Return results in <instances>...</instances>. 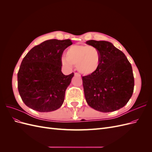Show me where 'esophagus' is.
<instances>
[{
    "instance_id": "1",
    "label": "esophagus",
    "mask_w": 152,
    "mask_h": 152,
    "mask_svg": "<svg viewBox=\"0 0 152 152\" xmlns=\"http://www.w3.org/2000/svg\"><path fill=\"white\" fill-rule=\"evenodd\" d=\"M74 75L75 76H77V77H80V74H79V73H74Z\"/></svg>"
}]
</instances>
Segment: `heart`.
I'll return each mask as SVG.
<instances>
[{
  "mask_svg": "<svg viewBox=\"0 0 152 152\" xmlns=\"http://www.w3.org/2000/svg\"><path fill=\"white\" fill-rule=\"evenodd\" d=\"M62 64L68 68L76 65L77 70L82 74L89 75L97 72L101 63L99 50L89 45L75 44L69 48L66 57L61 59Z\"/></svg>",
  "mask_w": 152,
  "mask_h": 152,
  "instance_id": "1",
  "label": "heart"
}]
</instances>
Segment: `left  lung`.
Returning a JSON list of instances; mask_svg holds the SVG:
<instances>
[{
  "mask_svg": "<svg viewBox=\"0 0 152 152\" xmlns=\"http://www.w3.org/2000/svg\"><path fill=\"white\" fill-rule=\"evenodd\" d=\"M86 44L97 49L101 55L97 72L82 77L87 104L104 113L124 107L134 91V80L131 63L121 50L108 41L91 40Z\"/></svg>",
  "mask_w": 152,
  "mask_h": 152,
  "instance_id": "left-lung-1",
  "label": "left lung"
}]
</instances>
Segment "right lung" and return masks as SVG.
Instances as JSON below:
<instances>
[{
    "instance_id": "1",
    "label": "right lung",
    "mask_w": 152,
    "mask_h": 152,
    "mask_svg": "<svg viewBox=\"0 0 152 152\" xmlns=\"http://www.w3.org/2000/svg\"><path fill=\"white\" fill-rule=\"evenodd\" d=\"M72 44L70 39H50L32 48L23 59L18 73V88L24 103L39 112L61 107L74 73L61 72V56Z\"/></svg>"
}]
</instances>
